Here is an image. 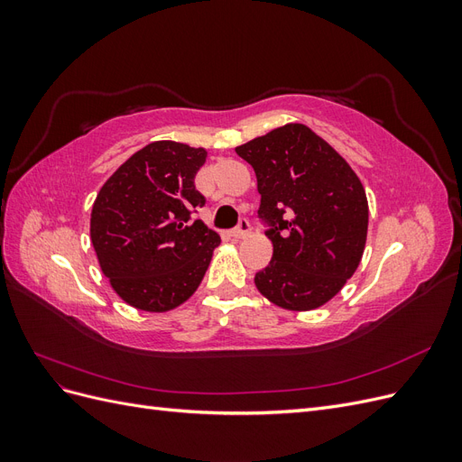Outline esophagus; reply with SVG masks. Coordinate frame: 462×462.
I'll return each instance as SVG.
<instances>
[{
	"mask_svg": "<svg viewBox=\"0 0 462 462\" xmlns=\"http://www.w3.org/2000/svg\"><path fill=\"white\" fill-rule=\"evenodd\" d=\"M248 233H250V223L246 219H241L239 227L231 231V236H233V239H246Z\"/></svg>",
	"mask_w": 462,
	"mask_h": 462,
	"instance_id": "1",
	"label": "esophagus"
}]
</instances>
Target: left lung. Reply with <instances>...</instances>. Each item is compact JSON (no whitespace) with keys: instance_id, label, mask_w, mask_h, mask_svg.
<instances>
[{"instance_id":"obj_1","label":"left lung","mask_w":462,"mask_h":462,"mask_svg":"<svg viewBox=\"0 0 462 462\" xmlns=\"http://www.w3.org/2000/svg\"><path fill=\"white\" fill-rule=\"evenodd\" d=\"M235 152L256 173L273 256L254 283L285 310H316L365 254L368 199L353 167L306 125L287 123Z\"/></svg>"}]
</instances>
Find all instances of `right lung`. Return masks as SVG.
<instances>
[{
  "label": "right lung",
  "mask_w": 462,
  "mask_h": 462,
  "mask_svg": "<svg viewBox=\"0 0 462 462\" xmlns=\"http://www.w3.org/2000/svg\"><path fill=\"white\" fill-rule=\"evenodd\" d=\"M206 158L204 148L150 143L97 192L92 246L111 289L133 309L167 312L189 300L221 243L202 219L190 221L206 202L194 189Z\"/></svg>",
  "instance_id": "add662e5"
}]
</instances>
